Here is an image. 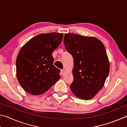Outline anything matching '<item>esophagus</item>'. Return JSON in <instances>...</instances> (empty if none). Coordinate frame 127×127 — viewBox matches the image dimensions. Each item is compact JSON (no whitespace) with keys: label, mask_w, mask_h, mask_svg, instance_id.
Instances as JSON below:
<instances>
[{"label":"esophagus","mask_w":127,"mask_h":127,"mask_svg":"<svg viewBox=\"0 0 127 127\" xmlns=\"http://www.w3.org/2000/svg\"><path fill=\"white\" fill-rule=\"evenodd\" d=\"M65 73V70L64 69H61V74H62V76H63V75Z\"/></svg>","instance_id":"esophagus-1"}]
</instances>
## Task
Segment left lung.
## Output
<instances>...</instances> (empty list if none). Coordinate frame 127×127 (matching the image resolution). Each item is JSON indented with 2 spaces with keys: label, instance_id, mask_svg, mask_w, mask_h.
Segmentation results:
<instances>
[{
  "label": "left lung",
  "instance_id": "left-lung-1",
  "mask_svg": "<svg viewBox=\"0 0 127 127\" xmlns=\"http://www.w3.org/2000/svg\"><path fill=\"white\" fill-rule=\"evenodd\" d=\"M64 44L74 59L70 89L77 97L91 99L104 86L110 70L105 46L97 38L72 33L65 34Z\"/></svg>",
  "mask_w": 127,
  "mask_h": 127
}]
</instances>
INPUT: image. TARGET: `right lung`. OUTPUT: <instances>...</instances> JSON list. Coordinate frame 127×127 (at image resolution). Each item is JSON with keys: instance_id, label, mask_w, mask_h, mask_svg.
<instances>
[{"instance_id": "obj_1", "label": "right lung", "mask_w": 127, "mask_h": 127, "mask_svg": "<svg viewBox=\"0 0 127 127\" xmlns=\"http://www.w3.org/2000/svg\"><path fill=\"white\" fill-rule=\"evenodd\" d=\"M63 35L42 33L32 38L21 49L16 60L17 77L26 91L43 94L61 78L53 65L52 53L61 44Z\"/></svg>"}]
</instances>
